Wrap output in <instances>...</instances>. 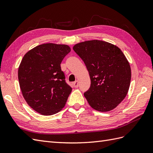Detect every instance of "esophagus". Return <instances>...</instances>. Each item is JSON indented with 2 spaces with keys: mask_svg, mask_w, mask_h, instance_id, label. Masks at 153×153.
I'll return each instance as SVG.
<instances>
[{
  "mask_svg": "<svg viewBox=\"0 0 153 153\" xmlns=\"http://www.w3.org/2000/svg\"><path fill=\"white\" fill-rule=\"evenodd\" d=\"M73 85H74V87H75V88H77L78 87V85H79V83H78L77 81H76L75 82H74Z\"/></svg>",
  "mask_w": 153,
  "mask_h": 153,
  "instance_id": "obj_1",
  "label": "esophagus"
}]
</instances>
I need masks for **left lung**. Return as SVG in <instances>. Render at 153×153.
Returning a JSON list of instances; mask_svg holds the SVG:
<instances>
[{
  "mask_svg": "<svg viewBox=\"0 0 153 153\" xmlns=\"http://www.w3.org/2000/svg\"><path fill=\"white\" fill-rule=\"evenodd\" d=\"M87 66L91 85L84 94L92 108L113 110L126 97L131 79L129 62L118 47L106 41L91 40L73 47Z\"/></svg>",
  "mask_w": 153,
  "mask_h": 153,
  "instance_id": "left-lung-1",
  "label": "left lung"
}]
</instances>
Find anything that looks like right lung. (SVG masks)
Wrapping results in <instances>:
<instances>
[{
  "label": "right lung",
  "instance_id": "right-lung-1",
  "mask_svg": "<svg viewBox=\"0 0 153 153\" xmlns=\"http://www.w3.org/2000/svg\"><path fill=\"white\" fill-rule=\"evenodd\" d=\"M70 51L66 45L45 43L29 50L19 66L22 94L29 106L41 115L61 111L72 92L61 68L62 59Z\"/></svg>",
  "mask_w": 153,
  "mask_h": 153
}]
</instances>
